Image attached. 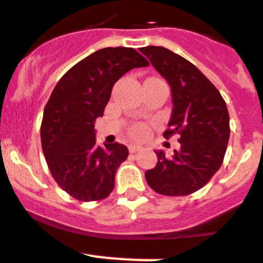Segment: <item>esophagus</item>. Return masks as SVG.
I'll return each instance as SVG.
<instances>
[{"label":"esophagus","mask_w":263,"mask_h":263,"mask_svg":"<svg viewBox=\"0 0 263 263\" xmlns=\"http://www.w3.org/2000/svg\"><path fill=\"white\" fill-rule=\"evenodd\" d=\"M128 149H129V152H131V154H135V152H138V151H140L141 147H140V145L131 144V145H128Z\"/></svg>","instance_id":"1"}]
</instances>
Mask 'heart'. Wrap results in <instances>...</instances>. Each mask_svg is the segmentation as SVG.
Listing matches in <instances>:
<instances>
[{
  "label": "heart",
  "instance_id": "b5f03b06",
  "mask_svg": "<svg viewBox=\"0 0 263 263\" xmlns=\"http://www.w3.org/2000/svg\"><path fill=\"white\" fill-rule=\"evenodd\" d=\"M131 136L134 139H144L147 138V135H148V128H147V125L144 124H136L134 125L131 128Z\"/></svg>",
  "mask_w": 263,
  "mask_h": 263
}]
</instances>
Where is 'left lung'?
<instances>
[{
	"instance_id": "8db88e82",
	"label": "left lung",
	"mask_w": 263,
	"mask_h": 263,
	"mask_svg": "<svg viewBox=\"0 0 263 263\" xmlns=\"http://www.w3.org/2000/svg\"><path fill=\"white\" fill-rule=\"evenodd\" d=\"M140 51L168 82L172 112L165 138L179 135L180 149L166 157L157 149V164L145 172L148 185L160 195L186 196L198 191L220 170L229 141L225 100L193 63L161 46Z\"/></svg>"
}]
</instances>
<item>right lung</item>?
<instances>
[{
	"instance_id": "add662e5",
	"label": "right lung",
	"mask_w": 263,
	"mask_h": 263,
	"mask_svg": "<svg viewBox=\"0 0 263 263\" xmlns=\"http://www.w3.org/2000/svg\"><path fill=\"white\" fill-rule=\"evenodd\" d=\"M148 65L136 50L106 47L72 66L52 90L41 125L42 151L57 184L77 200H102L112 192L128 148L97 145L93 123L103 116L115 82Z\"/></svg>"
}]
</instances>
